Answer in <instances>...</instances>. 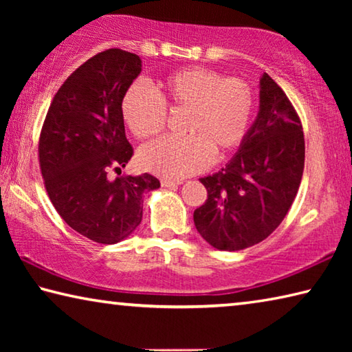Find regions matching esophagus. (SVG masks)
<instances>
[{
    "instance_id": "1",
    "label": "esophagus",
    "mask_w": 352,
    "mask_h": 352,
    "mask_svg": "<svg viewBox=\"0 0 352 352\" xmlns=\"http://www.w3.org/2000/svg\"><path fill=\"white\" fill-rule=\"evenodd\" d=\"M182 182H174V180H168V178H164V180H162V186L163 188H175L177 184H180Z\"/></svg>"
}]
</instances>
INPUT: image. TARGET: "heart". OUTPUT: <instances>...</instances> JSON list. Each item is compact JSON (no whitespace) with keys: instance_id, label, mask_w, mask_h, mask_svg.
<instances>
[{"instance_id":"heart-1","label":"heart","mask_w":352,"mask_h":352,"mask_svg":"<svg viewBox=\"0 0 352 352\" xmlns=\"http://www.w3.org/2000/svg\"><path fill=\"white\" fill-rule=\"evenodd\" d=\"M188 110L184 138H160L141 147L142 169L164 178H183L206 169L236 151L248 133L254 110L252 87L242 79H225L210 68L178 69L160 79L155 94L135 83L121 102L122 121L140 140L162 132L168 110Z\"/></svg>"}]
</instances>
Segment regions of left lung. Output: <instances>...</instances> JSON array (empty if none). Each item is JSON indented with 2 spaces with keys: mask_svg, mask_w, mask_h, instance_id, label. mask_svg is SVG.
I'll return each mask as SVG.
<instances>
[{
  "mask_svg": "<svg viewBox=\"0 0 352 352\" xmlns=\"http://www.w3.org/2000/svg\"><path fill=\"white\" fill-rule=\"evenodd\" d=\"M305 169V135L281 87L264 73L259 111L225 168L200 178L208 190L194 223L211 247L237 252L269 237L287 214Z\"/></svg>",
  "mask_w": 352,
  "mask_h": 352,
  "instance_id": "8db88e82",
  "label": "left lung"
}]
</instances>
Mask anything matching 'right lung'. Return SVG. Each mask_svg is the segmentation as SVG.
<instances>
[{
	"label": "right lung",
	"mask_w": 352,
	"mask_h": 352,
	"mask_svg": "<svg viewBox=\"0 0 352 352\" xmlns=\"http://www.w3.org/2000/svg\"><path fill=\"white\" fill-rule=\"evenodd\" d=\"M141 67L138 56L116 47L91 57L56 93L40 135V169L56 211L77 233L107 245L138 228L142 195L160 188L151 174L107 175L133 155L121 102Z\"/></svg>",
	"instance_id": "obj_1"
}]
</instances>
